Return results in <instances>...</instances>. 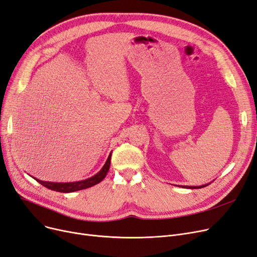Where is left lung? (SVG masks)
Returning <instances> with one entry per match:
<instances>
[{
    "instance_id": "left-lung-1",
    "label": "left lung",
    "mask_w": 257,
    "mask_h": 257,
    "mask_svg": "<svg viewBox=\"0 0 257 257\" xmlns=\"http://www.w3.org/2000/svg\"><path fill=\"white\" fill-rule=\"evenodd\" d=\"M208 184L205 185H201V186H180V187H184V188H189V189H197V188H202V187H206Z\"/></svg>"
}]
</instances>
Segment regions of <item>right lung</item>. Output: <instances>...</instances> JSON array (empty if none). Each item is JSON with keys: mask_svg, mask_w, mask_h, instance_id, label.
Returning a JSON list of instances; mask_svg holds the SVG:
<instances>
[{"mask_svg": "<svg viewBox=\"0 0 257 257\" xmlns=\"http://www.w3.org/2000/svg\"><path fill=\"white\" fill-rule=\"evenodd\" d=\"M111 157L112 154H109L107 160L105 162V164L103 165V167L101 168V170L99 173H97L96 175H94L93 177L85 179L82 181H78V182H70V183H54V182H45V181H41L39 179H35L38 181L40 184H42L43 186H45L46 188H49L54 191H58V192H73V191H77V190H81V189H85L92 187L96 184L100 183L106 176L108 169H109V164H111Z\"/></svg>", "mask_w": 257, "mask_h": 257, "instance_id": "1", "label": "right lung"}]
</instances>
